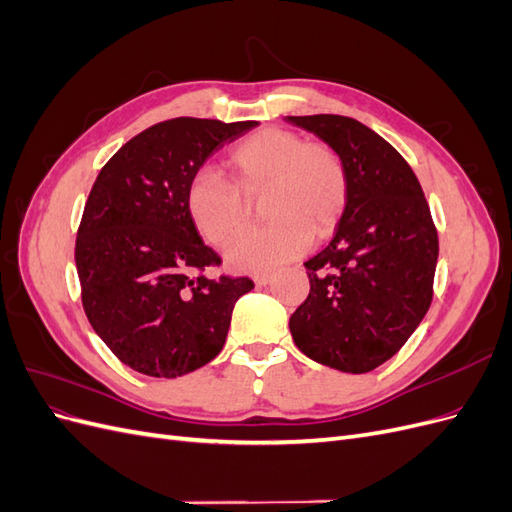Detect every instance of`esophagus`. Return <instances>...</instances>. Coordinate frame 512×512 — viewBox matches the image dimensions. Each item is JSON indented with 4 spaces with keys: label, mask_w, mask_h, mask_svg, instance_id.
I'll return each mask as SVG.
<instances>
[{
    "label": "esophagus",
    "mask_w": 512,
    "mask_h": 512,
    "mask_svg": "<svg viewBox=\"0 0 512 512\" xmlns=\"http://www.w3.org/2000/svg\"><path fill=\"white\" fill-rule=\"evenodd\" d=\"M273 282V273H258L254 275V284L256 286H267Z\"/></svg>",
    "instance_id": "1"
}]
</instances>
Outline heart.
<instances>
[{
	"mask_svg": "<svg viewBox=\"0 0 512 512\" xmlns=\"http://www.w3.org/2000/svg\"><path fill=\"white\" fill-rule=\"evenodd\" d=\"M232 181L200 168L185 190V207L209 243H226L247 220V198L265 194L271 222L250 228L228 245L226 262L237 271H271L301 256L312 235L329 237L348 203L344 160L327 143H305L297 132L269 128L230 149Z\"/></svg>",
	"mask_w": 512,
	"mask_h": 512,
	"instance_id": "heart-1",
	"label": "heart"
}]
</instances>
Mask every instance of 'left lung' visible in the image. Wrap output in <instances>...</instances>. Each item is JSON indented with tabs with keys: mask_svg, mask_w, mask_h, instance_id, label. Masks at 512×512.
Segmentation results:
<instances>
[{
	"mask_svg": "<svg viewBox=\"0 0 512 512\" xmlns=\"http://www.w3.org/2000/svg\"><path fill=\"white\" fill-rule=\"evenodd\" d=\"M344 160L348 203L335 237L305 262L309 294L290 333L309 359L367 374L408 342L433 299L438 230L410 164L342 115L288 117Z\"/></svg>",
	"mask_w": 512,
	"mask_h": 512,
	"instance_id": "left-lung-1",
	"label": "left lung"
}]
</instances>
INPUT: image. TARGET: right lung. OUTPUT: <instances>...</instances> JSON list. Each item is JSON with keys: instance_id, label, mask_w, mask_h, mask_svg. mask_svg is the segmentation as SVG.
<instances>
[{"instance_id": "obj_1", "label": "right lung", "mask_w": 512, "mask_h": 512, "mask_svg": "<svg viewBox=\"0 0 512 512\" xmlns=\"http://www.w3.org/2000/svg\"><path fill=\"white\" fill-rule=\"evenodd\" d=\"M256 121L177 117L136 134L104 164L76 235V271L91 327L121 363L179 378L224 348L250 277L203 271L222 258L200 239L185 190L213 151Z\"/></svg>"}]
</instances>
